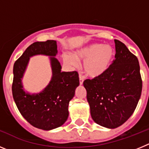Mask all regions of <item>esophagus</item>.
Returning a JSON list of instances; mask_svg holds the SVG:
<instances>
[{
    "mask_svg": "<svg viewBox=\"0 0 149 149\" xmlns=\"http://www.w3.org/2000/svg\"><path fill=\"white\" fill-rule=\"evenodd\" d=\"M79 81H80V84H81V85H82L83 83H84V79L81 75H80V77H79Z\"/></svg>",
    "mask_w": 149,
    "mask_h": 149,
    "instance_id": "1",
    "label": "esophagus"
}]
</instances>
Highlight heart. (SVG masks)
I'll list each match as a JSON object with an SVG mask.
<instances>
[{
    "label": "heart",
    "mask_w": 149,
    "mask_h": 149,
    "mask_svg": "<svg viewBox=\"0 0 149 149\" xmlns=\"http://www.w3.org/2000/svg\"><path fill=\"white\" fill-rule=\"evenodd\" d=\"M115 51L111 46L103 44H92L76 51L72 55H65L63 61L72 67L78 66L84 62V71L89 77L96 78L104 75L112 65Z\"/></svg>",
    "instance_id": "1"
}]
</instances>
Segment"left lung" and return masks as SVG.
I'll return each mask as SVG.
<instances>
[{"instance_id":"obj_1","label":"left lung","mask_w":149,"mask_h":149,"mask_svg":"<svg viewBox=\"0 0 149 149\" xmlns=\"http://www.w3.org/2000/svg\"><path fill=\"white\" fill-rule=\"evenodd\" d=\"M114 42L115 60L109 70L84 82L91 116L95 123L107 128L119 127L131 117L143 88L137 57L122 42Z\"/></svg>"}]
</instances>
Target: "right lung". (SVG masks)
<instances>
[{"label":"right lung","mask_w":149,"mask_h":149,"mask_svg":"<svg viewBox=\"0 0 149 149\" xmlns=\"http://www.w3.org/2000/svg\"><path fill=\"white\" fill-rule=\"evenodd\" d=\"M56 54V41L36 42L29 46L13 66L12 92L15 104L31 125L45 131L56 128L65 123L68 117V104L80 84L76 71L61 72L60 62L54 57ZM38 54L51 56L52 77L42 92L30 94L23 90L21 78L29 57Z\"/></svg>","instance_id":"add662e5"}]
</instances>
